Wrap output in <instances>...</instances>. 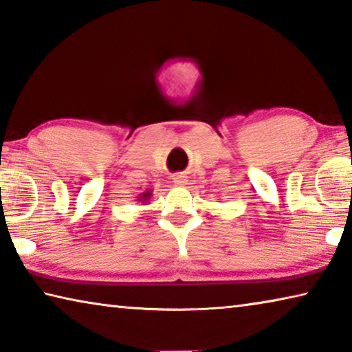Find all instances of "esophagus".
<instances>
[{
  "label": "esophagus",
  "mask_w": 352,
  "mask_h": 352,
  "mask_svg": "<svg viewBox=\"0 0 352 352\" xmlns=\"http://www.w3.org/2000/svg\"><path fill=\"white\" fill-rule=\"evenodd\" d=\"M172 180H174V183L177 184V186H184V184H186V175L177 174L174 178H172Z\"/></svg>",
  "instance_id": "esophagus-1"
}]
</instances>
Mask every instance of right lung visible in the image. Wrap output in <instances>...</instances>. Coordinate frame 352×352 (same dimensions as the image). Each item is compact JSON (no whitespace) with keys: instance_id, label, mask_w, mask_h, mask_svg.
Wrapping results in <instances>:
<instances>
[{"instance_id":"1","label":"right lung","mask_w":352,"mask_h":352,"mask_svg":"<svg viewBox=\"0 0 352 352\" xmlns=\"http://www.w3.org/2000/svg\"><path fill=\"white\" fill-rule=\"evenodd\" d=\"M151 195H152L151 190H146V192H142V194L140 195L138 200H140V201H142V204H146V201H147L148 199H151Z\"/></svg>"}]
</instances>
